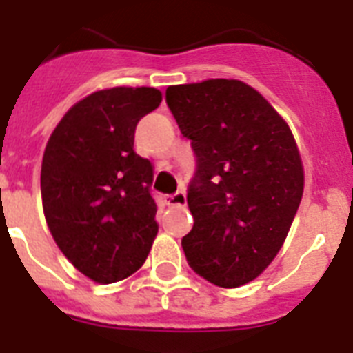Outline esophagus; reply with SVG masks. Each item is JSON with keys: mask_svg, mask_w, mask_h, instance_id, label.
<instances>
[{"mask_svg": "<svg viewBox=\"0 0 353 353\" xmlns=\"http://www.w3.org/2000/svg\"><path fill=\"white\" fill-rule=\"evenodd\" d=\"M168 206H185L186 204V194L183 190H177L176 194H172L167 197Z\"/></svg>", "mask_w": 353, "mask_h": 353, "instance_id": "1", "label": "esophagus"}]
</instances>
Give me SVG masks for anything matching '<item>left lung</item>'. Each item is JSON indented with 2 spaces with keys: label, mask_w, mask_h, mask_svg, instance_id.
Listing matches in <instances>:
<instances>
[{
  "label": "left lung",
  "mask_w": 353,
  "mask_h": 353,
  "mask_svg": "<svg viewBox=\"0 0 353 353\" xmlns=\"http://www.w3.org/2000/svg\"><path fill=\"white\" fill-rule=\"evenodd\" d=\"M167 105L190 140L194 228L181 245L213 285L241 287L282 248L303 194L300 152L282 117L241 81L167 88Z\"/></svg>",
  "instance_id": "left-lung-1"
}]
</instances>
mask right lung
I'll use <instances>...</instances> for the list:
<instances>
[{
	"mask_svg": "<svg viewBox=\"0 0 353 353\" xmlns=\"http://www.w3.org/2000/svg\"><path fill=\"white\" fill-rule=\"evenodd\" d=\"M154 88H112L75 103L50 136L41 168L44 217L59 250L99 283L131 276L158 233L154 167L134 152Z\"/></svg>",
	"mask_w": 353,
	"mask_h": 353,
	"instance_id": "add662e5",
	"label": "right lung"
}]
</instances>
